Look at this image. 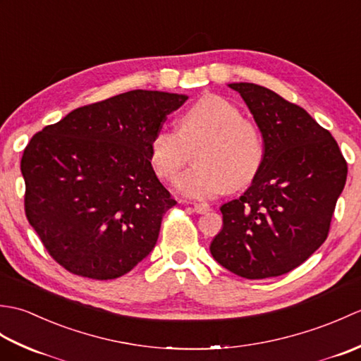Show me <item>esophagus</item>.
<instances>
[{"label": "esophagus", "instance_id": "1", "mask_svg": "<svg viewBox=\"0 0 361 361\" xmlns=\"http://www.w3.org/2000/svg\"><path fill=\"white\" fill-rule=\"evenodd\" d=\"M192 208L197 214H206L209 211V204L208 203H192Z\"/></svg>", "mask_w": 361, "mask_h": 361}]
</instances>
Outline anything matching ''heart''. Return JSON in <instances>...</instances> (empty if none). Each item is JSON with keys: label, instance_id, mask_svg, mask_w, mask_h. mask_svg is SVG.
Returning <instances> with one entry per match:
<instances>
[{"label": "heart", "instance_id": "1", "mask_svg": "<svg viewBox=\"0 0 361 361\" xmlns=\"http://www.w3.org/2000/svg\"><path fill=\"white\" fill-rule=\"evenodd\" d=\"M195 152L197 166L175 183L181 195L212 198L229 188L242 189L255 181L265 158L262 135L239 106L219 94H204L178 119V132L161 128L149 145V159L158 178L172 181Z\"/></svg>", "mask_w": 361, "mask_h": 361}]
</instances>
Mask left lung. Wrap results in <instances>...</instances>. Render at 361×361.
I'll return each mask as SVG.
<instances>
[{"label":"left lung","mask_w":361,"mask_h":361,"mask_svg":"<svg viewBox=\"0 0 361 361\" xmlns=\"http://www.w3.org/2000/svg\"><path fill=\"white\" fill-rule=\"evenodd\" d=\"M229 87L255 116L265 158L247 192L220 208L224 228L211 255L242 278H276L327 239L348 163L329 130L301 106L255 83Z\"/></svg>","instance_id":"8db88e82"}]
</instances>
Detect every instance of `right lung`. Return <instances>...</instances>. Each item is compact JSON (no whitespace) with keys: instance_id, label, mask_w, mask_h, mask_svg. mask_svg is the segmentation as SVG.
Segmentation results:
<instances>
[{"instance_id":"right-lung-1","label":"right lung","mask_w":361,"mask_h":361,"mask_svg":"<svg viewBox=\"0 0 361 361\" xmlns=\"http://www.w3.org/2000/svg\"><path fill=\"white\" fill-rule=\"evenodd\" d=\"M186 101L127 91L75 109L30 137L21 158L25 212L65 270L116 279L155 247L176 202L153 172L149 145Z\"/></svg>"}]
</instances>
